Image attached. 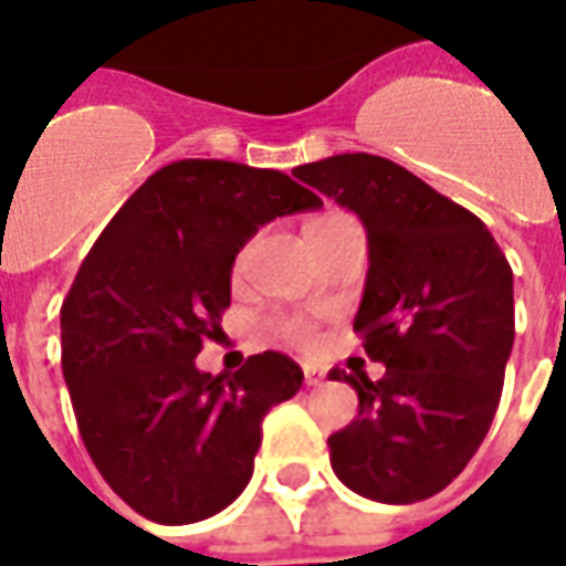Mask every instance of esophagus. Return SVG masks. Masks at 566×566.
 Segmentation results:
<instances>
[{"label": "esophagus", "instance_id": "1", "mask_svg": "<svg viewBox=\"0 0 566 566\" xmlns=\"http://www.w3.org/2000/svg\"><path fill=\"white\" fill-rule=\"evenodd\" d=\"M303 375H305V384H308V387H321V384H324V378H326L324 368L312 366V363H305Z\"/></svg>", "mask_w": 566, "mask_h": 566}]
</instances>
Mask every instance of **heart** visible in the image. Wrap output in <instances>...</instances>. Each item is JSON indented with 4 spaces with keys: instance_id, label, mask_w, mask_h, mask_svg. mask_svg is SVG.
Returning a JSON list of instances; mask_svg holds the SVG:
<instances>
[{
    "instance_id": "b5f03b06",
    "label": "heart",
    "mask_w": 566,
    "mask_h": 566,
    "mask_svg": "<svg viewBox=\"0 0 566 566\" xmlns=\"http://www.w3.org/2000/svg\"><path fill=\"white\" fill-rule=\"evenodd\" d=\"M321 219H326V216H321ZM282 333L291 338V342H296V345H308V342H312V329H308L303 321H284Z\"/></svg>"
}]
</instances>
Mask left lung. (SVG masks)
<instances>
[{"label":"left lung","mask_w":566,"mask_h":566,"mask_svg":"<svg viewBox=\"0 0 566 566\" xmlns=\"http://www.w3.org/2000/svg\"><path fill=\"white\" fill-rule=\"evenodd\" d=\"M294 177L357 212L368 272L354 329L380 380L345 378L359 413L329 434L342 483L380 504H413L450 485L495 420L513 350V270L474 212L389 158L345 153Z\"/></svg>","instance_id":"obj_1"}]
</instances>
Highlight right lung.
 <instances>
[{
	"label": "right lung",
	"mask_w": 566,
	"mask_h": 566,
	"mask_svg": "<svg viewBox=\"0 0 566 566\" xmlns=\"http://www.w3.org/2000/svg\"><path fill=\"white\" fill-rule=\"evenodd\" d=\"M324 207L282 170L182 158L155 170L95 240L62 303V375L92 462L134 513L191 525L249 485L261 422L303 387L263 350L240 371L195 366L258 228Z\"/></svg>",
	"instance_id": "obj_1"
}]
</instances>
